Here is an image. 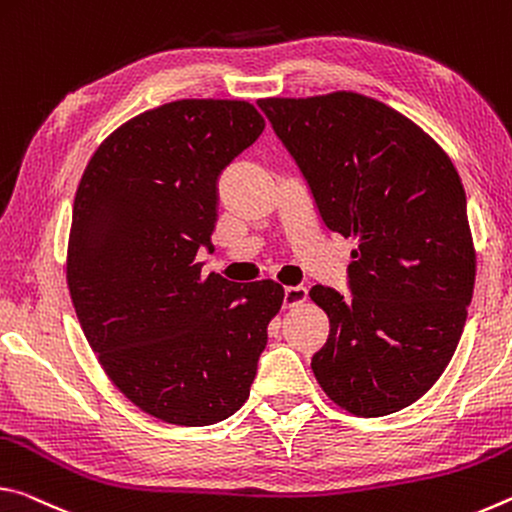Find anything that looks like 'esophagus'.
Here are the masks:
<instances>
[{
	"label": "esophagus",
	"mask_w": 512,
	"mask_h": 512,
	"mask_svg": "<svg viewBox=\"0 0 512 512\" xmlns=\"http://www.w3.org/2000/svg\"><path fill=\"white\" fill-rule=\"evenodd\" d=\"M308 299V290L304 286H290L283 292V306L286 308H295L299 304H304Z\"/></svg>",
	"instance_id": "obj_1"
}]
</instances>
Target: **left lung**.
Returning a JSON list of instances; mask_svg holds the SVG:
<instances>
[{"instance_id": "left-lung-1", "label": "left lung", "mask_w": 512, "mask_h": 512, "mask_svg": "<svg viewBox=\"0 0 512 512\" xmlns=\"http://www.w3.org/2000/svg\"><path fill=\"white\" fill-rule=\"evenodd\" d=\"M311 186L326 229L356 240L349 288L308 295L329 315L311 360L333 404L383 417L420 399L458 347L476 251L463 183L429 133L358 92L258 102Z\"/></svg>"}]
</instances>
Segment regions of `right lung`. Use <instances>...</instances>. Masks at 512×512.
Returning a JSON list of instances; mask_svg holds the SVG:
<instances>
[{"mask_svg":"<svg viewBox=\"0 0 512 512\" xmlns=\"http://www.w3.org/2000/svg\"><path fill=\"white\" fill-rule=\"evenodd\" d=\"M265 129L240 99H179L115 129L83 170L67 240V288L88 345L117 390L147 415L208 426L249 397L272 279L236 286L201 274L217 179Z\"/></svg>","mask_w":512,"mask_h":512,"instance_id":"add662e5","label":"right lung"}]
</instances>
